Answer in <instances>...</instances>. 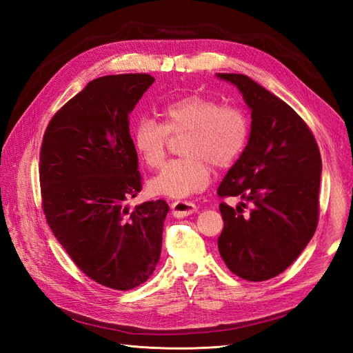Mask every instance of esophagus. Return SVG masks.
I'll list each match as a JSON object with an SVG mask.
<instances>
[{"label": "esophagus", "mask_w": 353, "mask_h": 353, "mask_svg": "<svg viewBox=\"0 0 353 353\" xmlns=\"http://www.w3.org/2000/svg\"><path fill=\"white\" fill-rule=\"evenodd\" d=\"M171 209H172V214H174V216H177V219H181V216H188L194 212H197V206L188 200L172 201Z\"/></svg>", "instance_id": "esophagus-1"}]
</instances>
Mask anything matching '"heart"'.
I'll return each mask as SVG.
<instances>
[{"label": "heart", "mask_w": 353, "mask_h": 353, "mask_svg": "<svg viewBox=\"0 0 353 353\" xmlns=\"http://www.w3.org/2000/svg\"><path fill=\"white\" fill-rule=\"evenodd\" d=\"M163 124L144 118L133 129V147L147 167H161L170 134H183L181 152L150 179V191L159 196L183 199L206 188L211 181V163L226 168L247 145L250 121L238 106H229L205 95H186L165 104Z\"/></svg>", "instance_id": "1"}]
</instances>
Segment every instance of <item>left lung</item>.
I'll list each match as a JSON object with an SVG mask.
<instances>
[{
	"instance_id": "obj_1",
	"label": "left lung",
	"mask_w": 353,
	"mask_h": 353,
	"mask_svg": "<svg viewBox=\"0 0 353 353\" xmlns=\"http://www.w3.org/2000/svg\"><path fill=\"white\" fill-rule=\"evenodd\" d=\"M219 77L252 109L249 144L219 186L221 199L243 200L235 209L220 203L219 250L232 273L261 282L287 270L317 229L320 150L310 127L274 94L244 74Z\"/></svg>"
}]
</instances>
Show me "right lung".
Wrapping results in <instances>:
<instances>
[{
  "label": "right lung",
  "mask_w": 353,
  "mask_h": 353,
  "mask_svg": "<svg viewBox=\"0 0 353 353\" xmlns=\"http://www.w3.org/2000/svg\"><path fill=\"white\" fill-rule=\"evenodd\" d=\"M154 79L118 74L89 81L43 133L39 182L45 219L81 272L112 290H132L154 272L167 201L130 211L142 190L129 115Z\"/></svg>",
  "instance_id": "right-lung-1"
}]
</instances>
